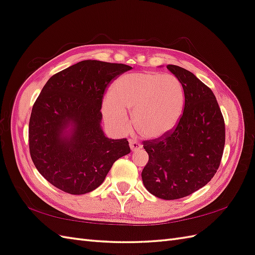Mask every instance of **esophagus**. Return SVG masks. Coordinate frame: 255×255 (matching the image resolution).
Wrapping results in <instances>:
<instances>
[{
	"mask_svg": "<svg viewBox=\"0 0 255 255\" xmlns=\"http://www.w3.org/2000/svg\"><path fill=\"white\" fill-rule=\"evenodd\" d=\"M129 148H130V150H132L133 152H135V151L140 150L141 149V145L138 143L136 140L129 139Z\"/></svg>",
	"mask_w": 255,
	"mask_h": 255,
	"instance_id": "34e87169",
	"label": "esophagus"
}]
</instances>
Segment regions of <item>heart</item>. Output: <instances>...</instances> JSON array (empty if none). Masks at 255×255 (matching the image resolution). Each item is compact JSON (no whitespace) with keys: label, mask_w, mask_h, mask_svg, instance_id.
I'll use <instances>...</instances> for the list:
<instances>
[{"label":"heart","mask_w":255,"mask_h":255,"mask_svg":"<svg viewBox=\"0 0 255 255\" xmlns=\"http://www.w3.org/2000/svg\"><path fill=\"white\" fill-rule=\"evenodd\" d=\"M185 104L184 89L173 74L128 73L116 80L102 102L105 121L118 133H127L128 111H133L136 129L151 140L161 139L179 125Z\"/></svg>","instance_id":"b5f03b06"}]
</instances>
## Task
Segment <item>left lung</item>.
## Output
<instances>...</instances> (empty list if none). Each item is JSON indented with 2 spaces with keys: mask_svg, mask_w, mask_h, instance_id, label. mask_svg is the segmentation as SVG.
I'll return each mask as SVG.
<instances>
[{
  "mask_svg": "<svg viewBox=\"0 0 255 255\" xmlns=\"http://www.w3.org/2000/svg\"><path fill=\"white\" fill-rule=\"evenodd\" d=\"M167 69L183 86L184 112L172 133L143 141L149 160L141 179L153 196L175 200L202 188L217 172L226 128L213 91L186 69L174 65Z\"/></svg>",
  "mask_w": 255,
  "mask_h": 255,
  "instance_id": "left-lung-1",
  "label": "left lung"
}]
</instances>
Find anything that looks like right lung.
Segmentation results:
<instances>
[{
    "label": "right lung",
    "mask_w": 255,
    "mask_h": 255,
    "mask_svg": "<svg viewBox=\"0 0 255 255\" xmlns=\"http://www.w3.org/2000/svg\"><path fill=\"white\" fill-rule=\"evenodd\" d=\"M132 67L83 60L54 74L30 114L28 141L37 170L58 189L84 195L103 183L113 164L127 155L128 141L105 136L104 90Z\"/></svg>",
    "instance_id": "1"
}]
</instances>
